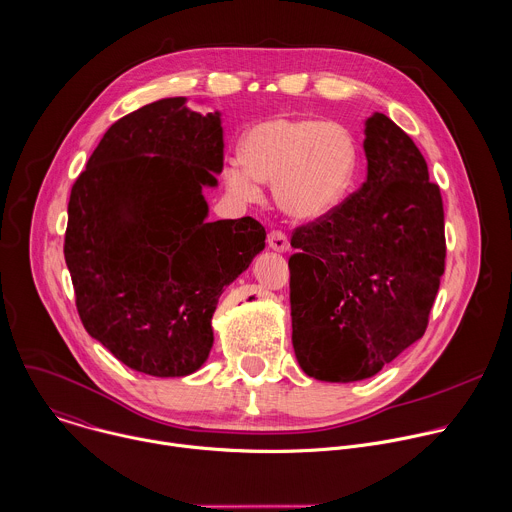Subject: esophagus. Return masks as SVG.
I'll use <instances>...</instances> for the list:
<instances>
[{"label":"esophagus","instance_id":"obj_1","mask_svg":"<svg viewBox=\"0 0 512 512\" xmlns=\"http://www.w3.org/2000/svg\"><path fill=\"white\" fill-rule=\"evenodd\" d=\"M267 245L277 253H285L289 249V241L283 231H271L267 237Z\"/></svg>","mask_w":512,"mask_h":512}]
</instances>
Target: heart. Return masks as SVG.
<instances>
[{
  "label": "heart",
  "mask_w": 512,
  "mask_h": 512,
  "mask_svg": "<svg viewBox=\"0 0 512 512\" xmlns=\"http://www.w3.org/2000/svg\"><path fill=\"white\" fill-rule=\"evenodd\" d=\"M358 166L352 132L319 118L273 116L251 126L241 158L223 170L227 189L257 199L261 183L275 185L277 205L295 221H315L342 203Z\"/></svg>",
  "instance_id": "b5f03b06"
}]
</instances>
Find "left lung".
<instances>
[{
	"instance_id": "obj_1",
	"label": "left lung",
	"mask_w": 512,
	"mask_h": 512,
	"mask_svg": "<svg viewBox=\"0 0 512 512\" xmlns=\"http://www.w3.org/2000/svg\"><path fill=\"white\" fill-rule=\"evenodd\" d=\"M364 134L366 183L291 237L293 350L321 382L372 378L418 342L444 273L442 197L422 152L382 112Z\"/></svg>"
}]
</instances>
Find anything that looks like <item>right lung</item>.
Wrapping results in <instances>:
<instances>
[{"mask_svg":"<svg viewBox=\"0 0 512 512\" xmlns=\"http://www.w3.org/2000/svg\"><path fill=\"white\" fill-rule=\"evenodd\" d=\"M223 148L219 112L162 98L116 120L72 187L64 257L80 319L146 376L201 370L223 289L265 249L251 217L207 223Z\"/></svg>","mask_w":512,"mask_h":512,"instance_id":"add662e5","label":"right lung"}]
</instances>
